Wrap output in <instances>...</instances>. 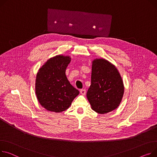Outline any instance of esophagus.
Returning a JSON list of instances; mask_svg holds the SVG:
<instances>
[{
  "label": "esophagus",
  "instance_id": "1",
  "mask_svg": "<svg viewBox=\"0 0 157 157\" xmlns=\"http://www.w3.org/2000/svg\"><path fill=\"white\" fill-rule=\"evenodd\" d=\"M80 93H81V94H82V95H85V94H86V90H85V89H81V90H80Z\"/></svg>",
  "mask_w": 157,
  "mask_h": 157
}]
</instances>
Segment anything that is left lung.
<instances>
[{
	"mask_svg": "<svg viewBox=\"0 0 157 157\" xmlns=\"http://www.w3.org/2000/svg\"><path fill=\"white\" fill-rule=\"evenodd\" d=\"M124 90L122 78L116 67L105 59L93 61L91 85L86 96L94 111L106 113L117 109Z\"/></svg>",
	"mask_w": 157,
	"mask_h": 157,
	"instance_id": "left-lung-1",
	"label": "left lung"
}]
</instances>
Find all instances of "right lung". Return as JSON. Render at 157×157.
Here are the masks:
<instances>
[{"instance_id":"1","label":"right lung","mask_w":157,"mask_h":157,"mask_svg":"<svg viewBox=\"0 0 157 157\" xmlns=\"http://www.w3.org/2000/svg\"><path fill=\"white\" fill-rule=\"evenodd\" d=\"M70 62L68 56H56L48 60L37 73L36 95L41 105L47 110L61 112L67 110L79 93L66 76Z\"/></svg>"}]
</instances>
